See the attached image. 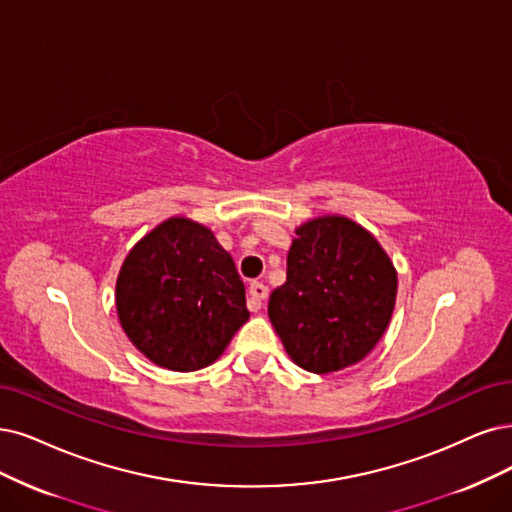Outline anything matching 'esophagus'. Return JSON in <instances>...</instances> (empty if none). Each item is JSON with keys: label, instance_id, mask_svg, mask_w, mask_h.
I'll use <instances>...</instances> for the list:
<instances>
[{"label": "esophagus", "instance_id": "1", "mask_svg": "<svg viewBox=\"0 0 512 512\" xmlns=\"http://www.w3.org/2000/svg\"><path fill=\"white\" fill-rule=\"evenodd\" d=\"M268 297V287L263 285L259 280H253L249 285V301H246V306H249L251 312H259L261 310V301Z\"/></svg>", "mask_w": 512, "mask_h": 512}]
</instances>
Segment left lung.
Here are the masks:
<instances>
[{
	"label": "left lung",
	"instance_id": "1",
	"mask_svg": "<svg viewBox=\"0 0 512 512\" xmlns=\"http://www.w3.org/2000/svg\"><path fill=\"white\" fill-rule=\"evenodd\" d=\"M295 234L287 282L272 291L268 316L301 369H346L384 335L396 301V270L380 242L346 217H318Z\"/></svg>",
	"mask_w": 512,
	"mask_h": 512
}]
</instances>
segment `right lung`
Here are the masks:
<instances>
[{"label":"right lung","instance_id":"1","mask_svg":"<svg viewBox=\"0 0 512 512\" xmlns=\"http://www.w3.org/2000/svg\"><path fill=\"white\" fill-rule=\"evenodd\" d=\"M116 306L130 342L170 371L211 365L249 320L234 259L185 217L160 223L128 253Z\"/></svg>","mask_w":512,"mask_h":512}]
</instances>
